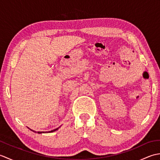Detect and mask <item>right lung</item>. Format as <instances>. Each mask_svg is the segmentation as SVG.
<instances>
[{
	"label": "right lung",
	"instance_id": "1",
	"mask_svg": "<svg viewBox=\"0 0 160 160\" xmlns=\"http://www.w3.org/2000/svg\"><path fill=\"white\" fill-rule=\"evenodd\" d=\"M59 128V127L58 128H56V129H54V130H52V131H38V132H36V131H33V130H32V129H30V130L31 131H32L33 132H38V133H44V132H53V131H56V130H58V129Z\"/></svg>",
	"mask_w": 160,
	"mask_h": 160
}]
</instances>
